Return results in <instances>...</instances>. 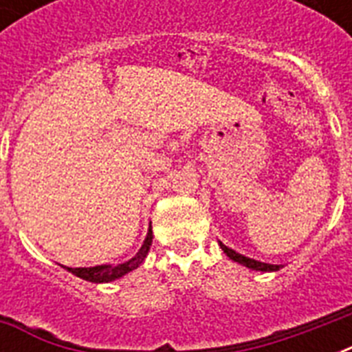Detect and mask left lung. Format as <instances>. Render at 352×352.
<instances>
[{"instance_id": "left-lung-1", "label": "left lung", "mask_w": 352, "mask_h": 352, "mask_svg": "<svg viewBox=\"0 0 352 352\" xmlns=\"http://www.w3.org/2000/svg\"><path fill=\"white\" fill-rule=\"evenodd\" d=\"M219 245L221 248H223V252H225L226 256L230 257L232 261H237L239 265H245V267L252 268V270H259V272H276V270L281 268V265H270V263L256 261V259H250V257L243 256V254H237V252L228 248V246L223 245V243H219Z\"/></svg>"}]
</instances>
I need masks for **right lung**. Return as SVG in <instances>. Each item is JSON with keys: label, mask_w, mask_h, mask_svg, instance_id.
Masks as SVG:
<instances>
[{"label": "right lung", "mask_w": 352, "mask_h": 352, "mask_svg": "<svg viewBox=\"0 0 352 352\" xmlns=\"http://www.w3.org/2000/svg\"><path fill=\"white\" fill-rule=\"evenodd\" d=\"M151 241H153V232H151V225H149L148 235L144 239L140 250L137 252V256L131 257L129 261L120 263V265H98V267H82V268H67L69 272L78 276V278L85 279V281H91V283H109V281H115V279L126 276L127 272H131L135 268H138V265L146 259L149 252V246H151Z\"/></svg>", "instance_id": "right-lung-1"}]
</instances>
